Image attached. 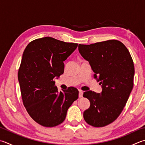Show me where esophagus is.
Segmentation results:
<instances>
[{
  "label": "esophagus",
  "mask_w": 145,
  "mask_h": 145,
  "mask_svg": "<svg viewBox=\"0 0 145 145\" xmlns=\"http://www.w3.org/2000/svg\"><path fill=\"white\" fill-rule=\"evenodd\" d=\"M83 96V91H79V93H78V96H79V98H82Z\"/></svg>",
  "instance_id": "obj_1"
}]
</instances>
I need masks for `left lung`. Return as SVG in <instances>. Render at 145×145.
Here are the masks:
<instances>
[{
    "mask_svg": "<svg viewBox=\"0 0 145 145\" xmlns=\"http://www.w3.org/2000/svg\"><path fill=\"white\" fill-rule=\"evenodd\" d=\"M78 51L89 62L103 89L101 94L84 93L91 104L84 118L93 127H104L117 119L129 99L134 85L133 60L127 47L117 40L79 44Z\"/></svg>",
    "mask_w": 145,
    "mask_h": 145,
    "instance_id": "1",
    "label": "left lung"
}]
</instances>
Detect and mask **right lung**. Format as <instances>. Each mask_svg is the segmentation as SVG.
<instances>
[{"label": "right lung", "mask_w": 145, "mask_h": 145, "mask_svg": "<svg viewBox=\"0 0 145 145\" xmlns=\"http://www.w3.org/2000/svg\"><path fill=\"white\" fill-rule=\"evenodd\" d=\"M77 46L46 37L30 42L23 52L18 73L23 103L33 120L44 127L61 123L78 98L73 87L59 93L53 80L63 73V61Z\"/></svg>", "instance_id": "right-lung-1"}]
</instances>
